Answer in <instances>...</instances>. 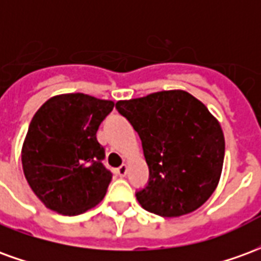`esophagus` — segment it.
<instances>
[{"mask_svg": "<svg viewBox=\"0 0 261 261\" xmlns=\"http://www.w3.org/2000/svg\"><path fill=\"white\" fill-rule=\"evenodd\" d=\"M125 173H127V165L123 164L120 168H117V175H119L120 177H124Z\"/></svg>", "mask_w": 261, "mask_h": 261, "instance_id": "esophagus-1", "label": "esophagus"}]
</instances>
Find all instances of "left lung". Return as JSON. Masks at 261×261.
<instances>
[{"label": "left lung", "mask_w": 261, "mask_h": 261, "mask_svg": "<svg viewBox=\"0 0 261 261\" xmlns=\"http://www.w3.org/2000/svg\"><path fill=\"white\" fill-rule=\"evenodd\" d=\"M116 109L141 138L149 181L137 192L142 208L180 217L200 208L218 186L225 138L218 120L189 92H155L119 100Z\"/></svg>", "instance_id": "8db88e82"}]
</instances>
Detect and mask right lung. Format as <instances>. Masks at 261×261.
<instances>
[{
  "mask_svg": "<svg viewBox=\"0 0 261 261\" xmlns=\"http://www.w3.org/2000/svg\"><path fill=\"white\" fill-rule=\"evenodd\" d=\"M114 102L64 93L37 110L22 147V168L37 198L63 215H78L102 201L112 180L103 166L96 131Z\"/></svg>",
  "mask_w": 261,
  "mask_h": 261,
  "instance_id": "1",
  "label": "right lung"
}]
</instances>
